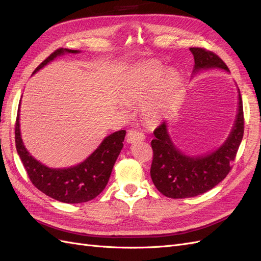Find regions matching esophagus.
Segmentation results:
<instances>
[{"instance_id":"1","label":"esophagus","mask_w":261,"mask_h":261,"mask_svg":"<svg viewBox=\"0 0 261 261\" xmlns=\"http://www.w3.org/2000/svg\"><path fill=\"white\" fill-rule=\"evenodd\" d=\"M144 139H145L144 134L136 129H129L127 134H126V140H127V143L129 144L135 143V141H141Z\"/></svg>"}]
</instances>
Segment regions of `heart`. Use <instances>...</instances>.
<instances>
[{
	"label": "heart",
	"instance_id": "obj_1",
	"mask_svg": "<svg viewBox=\"0 0 261 261\" xmlns=\"http://www.w3.org/2000/svg\"><path fill=\"white\" fill-rule=\"evenodd\" d=\"M181 86V75L176 69L165 68L159 62H144L123 77L122 94L125 101L141 104L146 122L161 121L175 103Z\"/></svg>",
	"mask_w": 261,
	"mask_h": 261
}]
</instances>
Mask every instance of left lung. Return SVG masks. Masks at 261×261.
I'll use <instances>...</instances> for the list:
<instances>
[{
    "label": "left lung",
    "mask_w": 261,
    "mask_h": 261,
    "mask_svg": "<svg viewBox=\"0 0 261 261\" xmlns=\"http://www.w3.org/2000/svg\"><path fill=\"white\" fill-rule=\"evenodd\" d=\"M194 55L193 74L200 69L220 68L230 72L216 53L202 48L189 49ZM239 90V110L232 132L224 144L208 154L189 156L174 146L170 138L167 123L154 129L151 141L153 159L150 175L162 195L173 199L189 198L201 195L222 181L232 169L244 135L243 101Z\"/></svg>",
    "instance_id": "8db88e82"
}]
</instances>
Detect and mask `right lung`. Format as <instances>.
<instances>
[{"label": "right lung", "instance_id": "obj_1", "mask_svg": "<svg viewBox=\"0 0 261 261\" xmlns=\"http://www.w3.org/2000/svg\"><path fill=\"white\" fill-rule=\"evenodd\" d=\"M64 53H80V51L63 48L55 50L33 74ZM19 108L20 102L15 124V144L34 186L51 198L65 203H81L96 198L108 184L114 163L123 148L126 130H118L106 137L84 162L75 167L52 169L37 161L23 146L19 128Z\"/></svg>", "mask_w": 261, "mask_h": 261}]
</instances>
